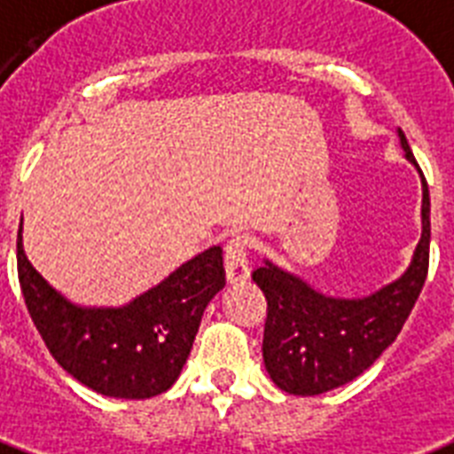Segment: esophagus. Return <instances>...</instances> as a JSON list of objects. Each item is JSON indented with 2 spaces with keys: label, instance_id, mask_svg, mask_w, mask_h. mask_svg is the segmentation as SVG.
Returning <instances> with one entry per match:
<instances>
[{
  "label": "esophagus",
  "instance_id": "esophagus-1",
  "mask_svg": "<svg viewBox=\"0 0 454 454\" xmlns=\"http://www.w3.org/2000/svg\"><path fill=\"white\" fill-rule=\"evenodd\" d=\"M248 251H251V239L246 234H231V239L224 246V267H227V279L230 282L248 279V275H251Z\"/></svg>",
  "mask_w": 454,
  "mask_h": 454
}]
</instances>
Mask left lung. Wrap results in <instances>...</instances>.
Masks as SVG:
<instances>
[{
	"label": "left lung",
	"mask_w": 454,
	"mask_h": 454,
	"mask_svg": "<svg viewBox=\"0 0 454 454\" xmlns=\"http://www.w3.org/2000/svg\"><path fill=\"white\" fill-rule=\"evenodd\" d=\"M398 135L405 156L417 165L405 132L398 129ZM421 184L419 246L410 270L386 289L346 301L322 296L270 262L253 270V282L267 301L262 360L267 374L282 391L319 395L339 388L370 370L379 355L398 339L428 275L431 199L424 172Z\"/></svg>",
	"instance_id": "left-lung-1"
}]
</instances>
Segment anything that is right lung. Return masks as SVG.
<instances>
[{
  "label": "right lung",
  "instance_id": "add662e5",
  "mask_svg": "<svg viewBox=\"0 0 454 454\" xmlns=\"http://www.w3.org/2000/svg\"><path fill=\"white\" fill-rule=\"evenodd\" d=\"M19 282L44 346L70 377L111 398L168 391L194 346L201 315L224 286L223 248L213 246L125 308H77L30 265L16 239Z\"/></svg>",
  "mask_w": 454,
  "mask_h": 454
}]
</instances>
